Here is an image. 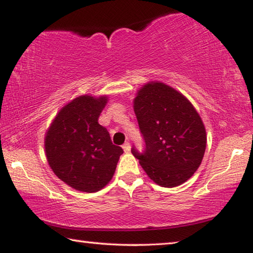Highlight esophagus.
I'll return each mask as SVG.
<instances>
[{
  "label": "esophagus",
  "mask_w": 253,
  "mask_h": 253,
  "mask_svg": "<svg viewBox=\"0 0 253 253\" xmlns=\"http://www.w3.org/2000/svg\"><path fill=\"white\" fill-rule=\"evenodd\" d=\"M123 149H124V152L125 153H129L130 152V145H129V143H125L123 145Z\"/></svg>",
  "instance_id": "esophagus-1"
}]
</instances>
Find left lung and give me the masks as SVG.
Instances as JSON below:
<instances>
[{"label": "left lung", "mask_w": 253, "mask_h": 253, "mask_svg": "<svg viewBox=\"0 0 253 253\" xmlns=\"http://www.w3.org/2000/svg\"><path fill=\"white\" fill-rule=\"evenodd\" d=\"M146 148L131 153L147 176L162 187H175L193 176L207 147V130L187 98L162 81H148L132 100Z\"/></svg>", "instance_id": "obj_1"}]
</instances>
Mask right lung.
I'll list each match as a JSON object with an SVG mask.
<instances>
[{"label": "right lung", "mask_w": 253, "mask_h": 253, "mask_svg": "<svg viewBox=\"0 0 253 253\" xmlns=\"http://www.w3.org/2000/svg\"><path fill=\"white\" fill-rule=\"evenodd\" d=\"M107 95H81L60 109L44 136L46 161L53 173L77 191L95 193L113 178L123 148L99 125Z\"/></svg>", "instance_id": "add662e5"}]
</instances>
